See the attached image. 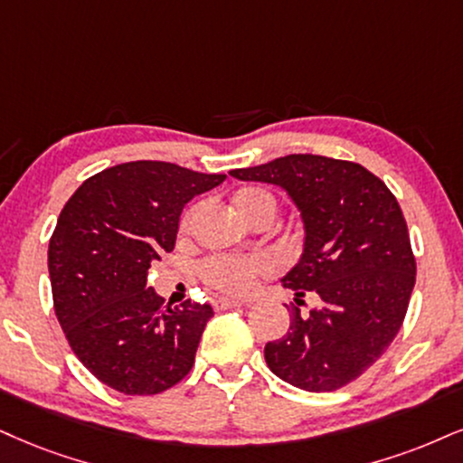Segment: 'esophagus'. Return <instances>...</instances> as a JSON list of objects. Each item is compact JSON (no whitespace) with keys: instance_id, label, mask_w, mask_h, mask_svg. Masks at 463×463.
<instances>
[{"instance_id":"esophagus-1","label":"esophagus","mask_w":463,"mask_h":463,"mask_svg":"<svg viewBox=\"0 0 463 463\" xmlns=\"http://www.w3.org/2000/svg\"><path fill=\"white\" fill-rule=\"evenodd\" d=\"M213 307L216 311H227V309H236V307H242L241 300H233V298H214Z\"/></svg>"}]
</instances>
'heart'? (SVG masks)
<instances>
[{
  "label": "heart",
  "instance_id": "b5f03b06",
  "mask_svg": "<svg viewBox=\"0 0 463 463\" xmlns=\"http://www.w3.org/2000/svg\"><path fill=\"white\" fill-rule=\"evenodd\" d=\"M233 210L242 221H249L255 214H272L275 216L277 203L275 197L264 188H242L233 197ZM191 214L184 219V227H188ZM268 270V264L258 258H230V255H216V258L205 260L199 266V275L210 288L219 289V292L242 296L250 292L255 279L261 272Z\"/></svg>",
  "mask_w": 463,
  "mask_h": 463
}]
</instances>
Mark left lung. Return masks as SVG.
<instances>
[{
	"label": "left lung",
	"mask_w": 463,
	"mask_h": 463,
	"mask_svg": "<svg viewBox=\"0 0 463 463\" xmlns=\"http://www.w3.org/2000/svg\"><path fill=\"white\" fill-rule=\"evenodd\" d=\"M230 175L275 184L292 199L305 241L298 264L281 283L296 300L317 296L305 313L288 307L289 328L266 344V364L302 391L350 384L392 344L416 281L395 195L363 165L317 154H288Z\"/></svg>",
	"instance_id": "8db88e82"
}]
</instances>
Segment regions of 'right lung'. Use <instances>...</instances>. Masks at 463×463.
Returning <instances> with one entry per match:
<instances>
[{
	"label": "right lung",
	"instance_id": "right-lung-1",
	"mask_svg": "<svg viewBox=\"0 0 463 463\" xmlns=\"http://www.w3.org/2000/svg\"><path fill=\"white\" fill-rule=\"evenodd\" d=\"M227 175L133 161L74 191L49 242L55 316L77 358L124 395H156L184 378L210 305L161 309L147 268L169 253L184 205Z\"/></svg>",
	"mask_w": 463,
	"mask_h": 463
}]
</instances>
